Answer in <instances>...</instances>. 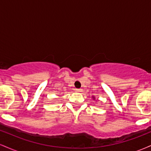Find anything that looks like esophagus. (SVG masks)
I'll use <instances>...</instances> for the list:
<instances>
[{
    "instance_id": "34e87169",
    "label": "esophagus",
    "mask_w": 151,
    "mask_h": 151,
    "mask_svg": "<svg viewBox=\"0 0 151 151\" xmlns=\"http://www.w3.org/2000/svg\"><path fill=\"white\" fill-rule=\"evenodd\" d=\"M75 91H77V92H81V91H82V89H76Z\"/></svg>"
}]
</instances>
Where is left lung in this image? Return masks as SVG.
<instances>
[{
    "mask_svg": "<svg viewBox=\"0 0 151 151\" xmlns=\"http://www.w3.org/2000/svg\"><path fill=\"white\" fill-rule=\"evenodd\" d=\"M93 99H95V97H94V96H93Z\"/></svg>",
    "mask_w": 151,
    "mask_h": 151,
    "instance_id": "1",
    "label": "left lung"
}]
</instances>
